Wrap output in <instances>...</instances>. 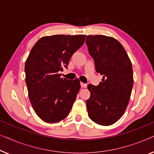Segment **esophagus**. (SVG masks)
Wrapping results in <instances>:
<instances>
[{
    "label": "esophagus",
    "instance_id": "obj_1",
    "mask_svg": "<svg viewBox=\"0 0 154 154\" xmlns=\"http://www.w3.org/2000/svg\"><path fill=\"white\" fill-rule=\"evenodd\" d=\"M80 85H81V87L82 88H86V86H87V85H86V84L82 83V82H81V83H80Z\"/></svg>",
    "mask_w": 154,
    "mask_h": 154
}]
</instances>
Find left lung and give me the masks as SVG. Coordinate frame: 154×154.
I'll list each match as a JSON object with an SVG mask.
<instances>
[{
  "instance_id": "obj_1",
  "label": "left lung",
  "mask_w": 154,
  "mask_h": 154,
  "mask_svg": "<svg viewBox=\"0 0 154 154\" xmlns=\"http://www.w3.org/2000/svg\"><path fill=\"white\" fill-rule=\"evenodd\" d=\"M86 43L96 72L103 75L98 86L88 85V116L99 125H112L123 115L128 105L133 86L131 61L121 43L112 37L88 35Z\"/></svg>"
}]
</instances>
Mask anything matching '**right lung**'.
Here are the masks:
<instances>
[{
    "label": "right lung",
    "mask_w": 154,
    "mask_h": 154,
    "mask_svg": "<svg viewBox=\"0 0 154 154\" xmlns=\"http://www.w3.org/2000/svg\"><path fill=\"white\" fill-rule=\"evenodd\" d=\"M85 38V35L42 37L26 60L29 100L37 115L45 122H58L70 113L79 91V80L63 79L58 72L67 68Z\"/></svg>",
    "instance_id": "right-lung-1"
}]
</instances>
